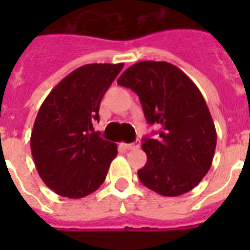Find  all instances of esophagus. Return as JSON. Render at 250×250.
I'll return each mask as SVG.
<instances>
[{"label":"esophagus","mask_w":250,"mask_h":250,"mask_svg":"<svg viewBox=\"0 0 250 250\" xmlns=\"http://www.w3.org/2000/svg\"><path fill=\"white\" fill-rule=\"evenodd\" d=\"M125 149L128 150H135V149L140 148V141H136V143H132V144H123Z\"/></svg>","instance_id":"obj_1"}]
</instances>
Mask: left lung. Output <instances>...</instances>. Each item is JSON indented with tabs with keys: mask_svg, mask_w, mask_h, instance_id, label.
<instances>
[{
	"mask_svg": "<svg viewBox=\"0 0 250 250\" xmlns=\"http://www.w3.org/2000/svg\"><path fill=\"white\" fill-rule=\"evenodd\" d=\"M118 84L139 96L149 125H161L156 139H143L141 183L167 197L193 189L208 174L217 146L213 118L196 84L174 64L156 61L132 64Z\"/></svg>",
	"mask_w": 250,
	"mask_h": 250,
	"instance_id": "obj_1",
	"label": "left lung"
}]
</instances>
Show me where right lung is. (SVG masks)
I'll return each instance as SVG.
<instances>
[{
  "label": "right lung",
  "instance_id": "obj_1",
  "mask_svg": "<svg viewBox=\"0 0 250 250\" xmlns=\"http://www.w3.org/2000/svg\"><path fill=\"white\" fill-rule=\"evenodd\" d=\"M123 63H90L61 80L42 102L31 133V153L46 186L62 197L82 198L105 182L117 144L93 129L104 94Z\"/></svg>",
  "mask_w": 250,
  "mask_h": 250
}]
</instances>
